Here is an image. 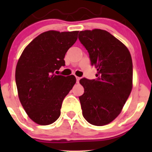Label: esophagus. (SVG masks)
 <instances>
[{"label":"esophagus","mask_w":152,"mask_h":152,"mask_svg":"<svg viewBox=\"0 0 152 152\" xmlns=\"http://www.w3.org/2000/svg\"><path fill=\"white\" fill-rule=\"evenodd\" d=\"M76 82H77V83H78V82H79L80 78L78 77V76H76Z\"/></svg>","instance_id":"obj_1"}]
</instances>
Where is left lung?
<instances>
[{"instance_id": "left-lung-1", "label": "left lung", "mask_w": 152, "mask_h": 152, "mask_svg": "<svg viewBox=\"0 0 152 152\" xmlns=\"http://www.w3.org/2000/svg\"><path fill=\"white\" fill-rule=\"evenodd\" d=\"M78 39L87 50L96 79L83 78L80 96L82 114L88 123L104 126L118 116L132 88L133 65L128 48L108 31H80Z\"/></svg>"}]
</instances>
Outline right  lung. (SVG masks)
Instances as JSON below:
<instances>
[{
  "mask_svg": "<svg viewBox=\"0 0 152 152\" xmlns=\"http://www.w3.org/2000/svg\"><path fill=\"white\" fill-rule=\"evenodd\" d=\"M78 31H49L26 46L15 69L18 97L26 114L40 125L58 119L64 98L76 83L74 75L55 73L65 66L67 50L77 40Z\"/></svg>",
  "mask_w": 152,
  "mask_h": 152,
  "instance_id": "add662e5",
  "label": "right lung"
}]
</instances>
